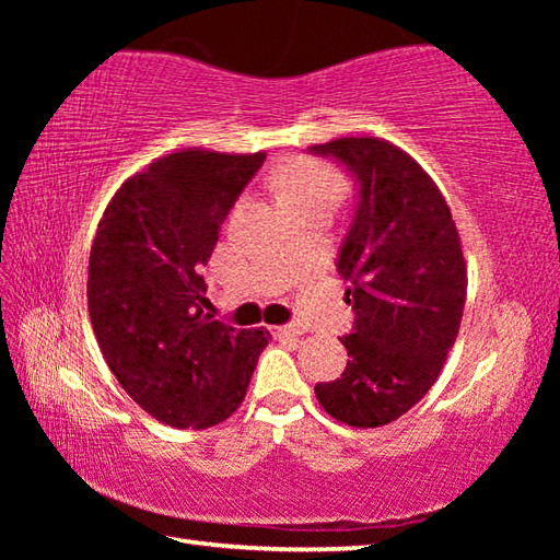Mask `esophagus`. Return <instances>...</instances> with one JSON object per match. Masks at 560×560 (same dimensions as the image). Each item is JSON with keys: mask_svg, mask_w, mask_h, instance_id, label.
I'll use <instances>...</instances> for the list:
<instances>
[{"mask_svg": "<svg viewBox=\"0 0 560 560\" xmlns=\"http://www.w3.org/2000/svg\"><path fill=\"white\" fill-rule=\"evenodd\" d=\"M269 330L277 338H299L303 334L299 326H269Z\"/></svg>", "mask_w": 560, "mask_h": 560, "instance_id": "obj_1", "label": "esophagus"}]
</instances>
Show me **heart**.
<instances>
[{"label":"heart","instance_id":"b5f03b06","mask_svg":"<svg viewBox=\"0 0 560 560\" xmlns=\"http://www.w3.org/2000/svg\"><path fill=\"white\" fill-rule=\"evenodd\" d=\"M277 189L283 205L299 202H330L336 205L343 195L346 183L336 167L318 160L296 158L279 167Z\"/></svg>","mask_w":560,"mask_h":560}]
</instances>
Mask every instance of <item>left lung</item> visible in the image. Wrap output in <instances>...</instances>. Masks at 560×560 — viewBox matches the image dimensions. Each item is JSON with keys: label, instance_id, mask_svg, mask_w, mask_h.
Here are the masks:
<instances>
[{"label": "left lung", "instance_id": "8db88e82", "mask_svg": "<svg viewBox=\"0 0 560 560\" xmlns=\"http://www.w3.org/2000/svg\"><path fill=\"white\" fill-rule=\"evenodd\" d=\"M355 175L353 224L338 252L355 311L340 338L348 365L316 385L324 410L350 428H383L428 395L447 360L467 301V264L450 205L434 179L383 138L311 145Z\"/></svg>", "mask_w": 560, "mask_h": 560}]
</instances>
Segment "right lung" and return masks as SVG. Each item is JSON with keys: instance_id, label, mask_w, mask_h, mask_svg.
<instances>
[{"instance_id": "right-lung-1", "label": "right lung", "mask_w": 560, "mask_h": 560, "mask_svg": "<svg viewBox=\"0 0 560 560\" xmlns=\"http://www.w3.org/2000/svg\"><path fill=\"white\" fill-rule=\"evenodd\" d=\"M267 153L185 148L118 187L89 257V316L113 375L170 428L207 430L242 405L269 330L207 314L202 267Z\"/></svg>"}]
</instances>
